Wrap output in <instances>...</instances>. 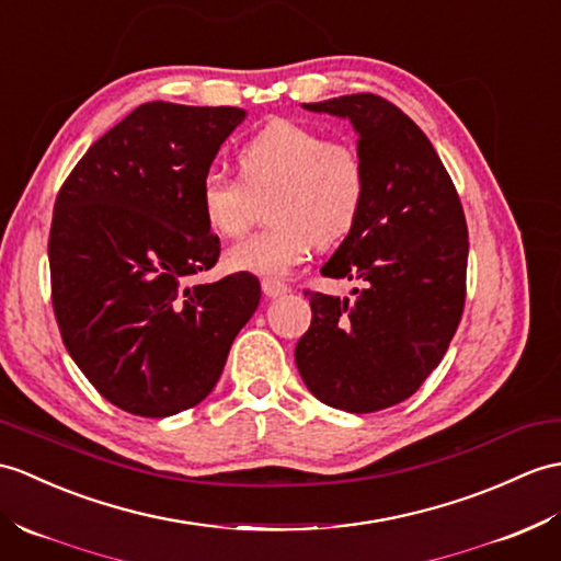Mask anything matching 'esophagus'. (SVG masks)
Segmentation results:
<instances>
[{
  "mask_svg": "<svg viewBox=\"0 0 561 561\" xmlns=\"http://www.w3.org/2000/svg\"><path fill=\"white\" fill-rule=\"evenodd\" d=\"M263 294L267 298H279L284 294H289V286H286L284 282H279V279H275V277H265L263 279Z\"/></svg>",
  "mask_w": 561,
  "mask_h": 561,
  "instance_id": "obj_1",
  "label": "esophagus"
}]
</instances>
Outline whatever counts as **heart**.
Here are the masks:
<instances>
[{"instance_id":"obj_1","label":"heart","mask_w":561,"mask_h":561,"mask_svg":"<svg viewBox=\"0 0 561 561\" xmlns=\"http://www.w3.org/2000/svg\"><path fill=\"white\" fill-rule=\"evenodd\" d=\"M239 179L210 172L198 188L205 225L237 239L253 227L260 203L272 225L227 251L233 272L279 277L301 265L312 245L330 249L358 225L368 201V164L356 146L328 140L296 122H272L243 142Z\"/></svg>"}]
</instances>
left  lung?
I'll use <instances>...</instances> for the list:
<instances>
[{
	"mask_svg": "<svg viewBox=\"0 0 561 561\" xmlns=\"http://www.w3.org/2000/svg\"><path fill=\"white\" fill-rule=\"evenodd\" d=\"M304 107L354 124L370 188L358 225L320 270L363 289L351 301L304 291L312 320L296 344V368L328 407L382 411L415 394L461 322L463 207L433 142L397 104L356 93Z\"/></svg>",
	"mask_w": 561,
	"mask_h": 561,
	"instance_id": "left-lung-1",
	"label": "left lung"
}]
</instances>
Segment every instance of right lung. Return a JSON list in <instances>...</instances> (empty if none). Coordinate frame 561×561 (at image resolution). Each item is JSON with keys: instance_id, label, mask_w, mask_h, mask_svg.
<instances>
[{"instance_id": "right-lung-1", "label": "right lung", "mask_w": 561, "mask_h": 561, "mask_svg": "<svg viewBox=\"0 0 561 561\" xmlns=\"http://www.w3.org/2000/svg\"><path fill=\"white\" fill-rule=\"evenodd\" d=\"M239 107L146 102L88 148L64 181L49 229L51 308L64 346L114 407L164 419L217 385L260 282L215 267L198 188Z\"/></svg>"}]
</instances>
